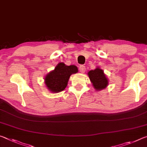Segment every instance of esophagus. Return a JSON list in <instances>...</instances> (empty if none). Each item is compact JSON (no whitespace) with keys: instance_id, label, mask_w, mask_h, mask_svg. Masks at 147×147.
I'll return each instance as SVG.
<instances>
[{"instance_id":"1","label":"esophagus","mask_w":147,"mask_h":147,"mask_svg":"<svg viewBox=\"0 0 147 147\" xmlns=\"http://www.w3.org/2000/svg\"><path fill=\"white\" fill-rule=\"evenodd\" d=\"M79 71L80 73H84V72L86 71V67L84 65H81L80 66V68H79Z\"/></svg>"}]
</instances>
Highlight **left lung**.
<instances>
[{
  "instance_id": "1",
  "label": "left lung",
  "mask_w": 147,
  "mask_h": 147,
  "mask_svg": "<svg viewBox=\"0 0 147 147\" xmlns=\"http://www.w3.org/2000/svg\"><path fill=\"white\" fill-rule=\"evenodd\" d=\"M88 74L91 83L93 84V88L96 91L102 90L108 86V80L101 69L97 67L94 70L89 71Z\"/></svg>"
}]
</instances>
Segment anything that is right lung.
<instances>
[{
  "mask_svg": "<svg viewBox=\"0 0 147 147\" xmlns=\"http://www.w3.org/2000/svg\"><path fill=\"white\" fill-rule=\"evenodd\" d=\"M78 71L77 67L74 65L67 66L63 62L59 63L54 70L47 74L45 84L50 91L59 93L65 89L71 74L78 73Z\"/></svg>",
  "mask_w": 147,
  "mask_h": 147,
  "instance_id": "1",
  "label": "right lung"
}]
</instances>
